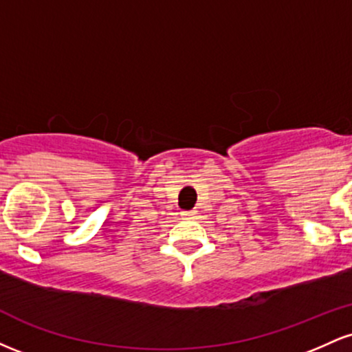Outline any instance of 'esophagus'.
Wrapping results in <instances>:
<instances>
[{
  "mask_svg": "<svg viewBox=\"0 0 352 352\" xmlns=\"http://www.w3.org/2000/svg\"><path fill=\"white\" fill-rule=\"evenodd\" d=\"M195 210H187V212H182V217H185V218H193L195 217Z\"/></svg>",
  "mask_w": 352,
  "mask_h": 352,
  "instance_id": "esophagus-1",
  "label": "esophagus"
}]
</instances>
